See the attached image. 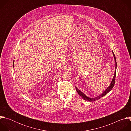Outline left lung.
Here are the masks:
<instances>
[{
	"mask_svg": "<svg viewBox=\"0 0 131 131\" xmlns=\"http://www.w3.org/2000/svg\"><path fill=\"white\" fill-rule=\"evenodd\" d=\"M113 52V54L114 55V58L115 59V64H116V67H115V73H114V76L113 77V79L111 80V82L110 84V85L108 86V87L101 94H100V95L95 97H90L87 96L84 93H83V92H82L80 90H79L76 86V89L77 92H78V94L85 101H89V102H94L95 101H96L97 100H99L100 99H101V97L104 96L105 95H106L108 93H109L112 89H113L114 84H115V78H116V69H117V62H116V57L114 54V53L113 52V51H112Z\"/></svg>",
	"mask_w": 131,
	"mask_h": 131,
	"instance_id": "1",
	"label": "left lung"
}]
</instances>
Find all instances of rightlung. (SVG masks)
<instances>
[{
  "instance_id": "obj_1",
  "label": "right lung",
  "mask_w": 131,
  "mask_h": 131,
  "mask_svg": "<svg viewBox=\"0 0 131 131\" xmlns=\"http://www.w3.org/2000/svg\"><path fill=\"white\" fill-rule=\"evenodd\" d=\"M14 60L13 61V68H14Z\"/></svg>"
}]
</instances>
